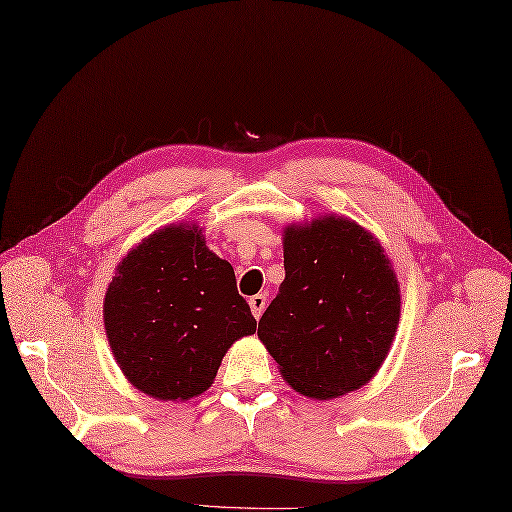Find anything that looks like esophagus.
Returning a JSON list of instances; mask_svg holds the SVG:
<instances>
[{
	"instance_id": "obj_1",
	"label": "esophagus",
	"mask_w": 512,
	"mask_h": 512,
	"mask_svg": "<svg viewBox=\"0 0 512 512\" xmlns=\"http://www.w3.org/2000/svg\"><path fill=\"white\" fill-rule=\"evenodd\" d=\"M265 306H267V297H265L263 293H258V295H252V297H249V308H252V315H254L256 319L263 317V313H265Z\"/></svg>"
}]
</instances>
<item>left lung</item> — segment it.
Returning a JSON list of instances; mask_svg holds the SVG:
<instances>
[{"label":"left lung","mask_w":512,"mask_h":512,"mask_svg":"<svg viewBox=\"0 0 512 512\" xmlns=\"http://www.w3.org/2000/svg\"><path fill=\"white\" fill-rule=\"evenodd\" d=\"M284 282L258 339L291 389L332 400L365 386L400 326V282L380 241L356 221L321 215L282 230Z\"/></svg>","instance_id":"obj_1"}]
</instances>
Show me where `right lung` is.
<instances>
[{
    "instance_id": "right-lung-1",
    "label": "right lung",
    "mask_w": 512,
    "mask_h": 512,
    "mask_svg": "<svg viewBox=\"0 0 512 512\" xmlns=\"http://www.w3.org/2000/svg\"><path fill=\"white\" fill-rule=\"evenodd\" d=\"M104 328L132 386L186 402L213 386L223 356L256 332V319L204 230L169 223L121 258L104 295Z\"/></svg>"
}]
</instances>
